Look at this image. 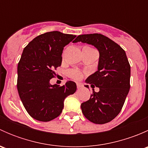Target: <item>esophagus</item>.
Returning <instances> with one entry per match:
<instances>
[{
  "label": "esophagus",
  "mask_w": 148,
  "mask_h": 148,
  "mask_svg": "<svg viewBox=\"0 0 148 148\" xmlns=\"http://www.w3.org/2000/svg\"><path fill=\"white\" fill-rule=\"evenodd\" d=\"M82 86H83L82 84H81V83H77V89H80V88H81Z\"/></svg>",
  "instance_id": "34e87169"
}]
</instances>
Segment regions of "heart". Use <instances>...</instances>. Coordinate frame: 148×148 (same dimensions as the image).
I'll use <instances>...</instances> for the list:
<instances>
[{
    "instance_id": "heart-1",
    "label": "heart",
    "mask_w": 148,
    "mask_h": 148,
    "mask_svg": "<svg viewBox=\"0 0 148 148\" xmlns=\"http://www.w3.org/2000/svg\"><path fill=\"white\" fill-rule=\"evenodd\" d=\"M69 75L70 77L74 79H80L82 77V73L79 71H78V70L75 69L71 70V71H69Z\"/></svg>"
}]
</instances>
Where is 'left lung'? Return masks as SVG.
<instances>
[{"instance_id": "left-lung-1", "label": "left lung", "mask_w": 148, "mask_h": 148, "mask_svg": "<svg viewBox=\"0 0 148 148\" xmlns=\"http://www.w3.org/2000/svg\"><path fill=\"white\" fill-rule=\"evenodd\" d=\"M79 41L92 44L99 52L98 70L86 80L99 91L93 90L89 100L82 103V111L93 123H107L118 115L129 92L130 65L124 49L102 34L79 35L74 42Z\"/></svg>"}]
</instances>
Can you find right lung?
<instances>
[{
    "instance_id": "add662e5",
    "label": "right lung",
    "mask_w": 148,
    "mask_h": 148,
    "mask_svg": "<svg viewBox=\"0 0 148 148\" xmlns=\"http://www.w3.org/2000/svg\"><path fill=\"white\" fill-rule=\"evenodd\" d=\"M75 37L51 31L36 37L23 49L18 64L17 89L25 109L35 120L49 122L56 118L65 98L77 90L74 82L62 86L50 84L54 70L62 64L64 47Z\"/></svg>"
}]
</instances>
